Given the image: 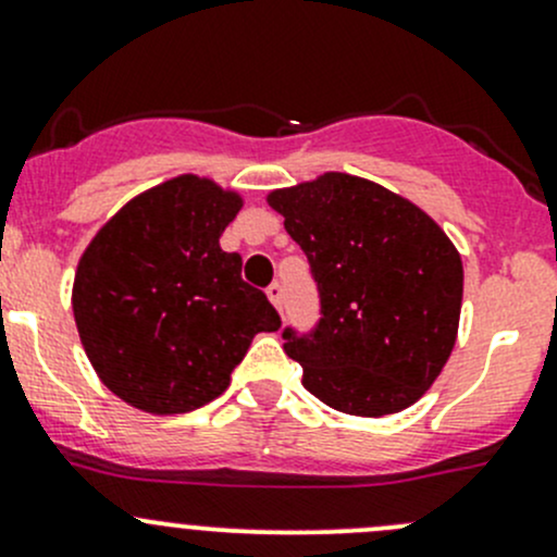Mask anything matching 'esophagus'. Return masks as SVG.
Segmentation results:
<instances>
[{
    "label": "esophagus",
    "instance_id": "obj_1",
    "mask_svg": "<svg viewBox=\"0 0 557 557\" xmlns=\"http://www.w3.org/2000/svg\"><path fill=\"white\" fill-rule=\"evenodd\" d=\"M267 296H269V301H272V305L277 307V310H283V299H285L283 285L272 283V285H269V288H267Z\"/></svg>",
    "mask_w": 557,
    "mask_h": 557
}]
</instances>
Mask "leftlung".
Wrapping results in <instances>:
<instances>
[{
  "label": "left lung",
  "instance_id": "obj_1",
  "mask_svg": "<svg viewBox=\"0 0 557 557\" xmlns=\"http://www.w3.org/2000/svg\"><path fill=\"white\" fill-rule=\"evenodd\" d=\"M305 250L320 320L283 329L301 385L347 414L412 407L440 377L458 334L463 267L447 234L372 180L329 172L269 194Z\"/></svg>",
  "mask_w": 557,
  "mask_h": 557
}]
</instances>
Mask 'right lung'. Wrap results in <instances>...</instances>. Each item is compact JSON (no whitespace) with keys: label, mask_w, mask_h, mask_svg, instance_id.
I'll return each mask as SVG.
<instances>
[{"label":"right lung","mask_w":557,"mask_h":557,"mask_svg":"<svg viewBox=\"0 0 557 557\" xmlns=\"http://www.w3.org/2000/svg\"><path fill=\"white\" fill-rule=\"evenodd\" d=\"M243 199L194 174L115 212L77 263L72 310L99 380L132 407L180 414L228 387L252 336L277 331L221 234Z\"/></svg>","instance_id":"1"}]
</instances>
